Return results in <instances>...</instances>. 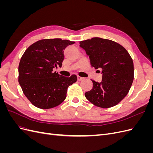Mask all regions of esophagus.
<instances>
[{
    "instance_id": "1",
    "label": "esophagus",
    "mask_w": 153,
    "mask_h": 153,
    "mask_svg": "<svg viewBox=\"0 0 153 153\" xmlns=\"http://www.w3.org/2000/svg\"><path fill=\"white\" fill-rule=\"evenodd\" d=\"M77 79H78V81H82V80H83L84 79V77H81L80 76H77Z\"/></svg>"
}]
</instances>
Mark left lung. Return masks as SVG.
Returning <instances> with one entry per match:
<instances>
[{"label":"left lung","instance_id":"left-lung-1","mask_svg":"<svg viewBox=\"0 0 153 153\" xmlns=\"http://www.w3.org/2000/svg\"><path fill=\"white\" fill-rule=\"evenodd\" d=\"M80 47L89 56L91 66L101 68L103 74L101 82L91 80L93 86L85 92V98L101 108L117 105L127 95L133 81L134 67L130 55L120 44L100 38L82 41Z\"/></svg>","mask_w":153,"mask_h":153}]
</instances>
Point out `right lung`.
<instances>
[{"label": "right lung", "instance_id": "obj_1", "mask_svg": "<svg viewBox=\"0 0 153 153\" xmlns=\"http://www.w3.org/2000/svg\"><path fill=\"white\" fill-rule=\"evenodd\" d=\"M74 41L60 38L41 39L27 48L18 66V82L34 106L41 109L55 107L66 98L68 88L77 76L60 75L53 69L62 66L64 50Z\"/></svg>", "mask_w": 153, "mask_h": 153}]
</instances>
